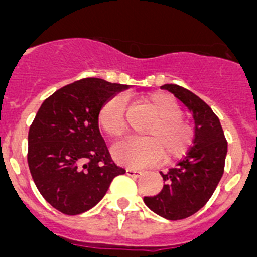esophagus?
<instances>
[{"label": "esophagus", "mask_w": 257, "mask_h": 257, "mask_svg": "<svg viewBox=\"0 0 257 257\" xmlns=\"http://www.w3.org/2000/svg\"><path fill=\"white\" fill-rule=\"evenodd\" d=\"M126 174H128L129 177L138 178V177H141V175H142V172H141V170H138V169L128 168V169H126Z\"/></svg>", "instance_id": "1"}]
</instances>
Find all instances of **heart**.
<instances>
[{"instance_id":"obj_1","label":"heart","mask_w":257,"mask_h":257,"mask_svg":"<svg viewBox=\"0 0 257 257\" xmlns=\"http://www.w3.org/2000/svg\"><path fill=\"white\" fill-rule=\"evenodd\" d=\"M156 115V120L147 128V137H128L112 146V156L123 165L138 166L154 165L165 159L166 161L182 157L191 147L193 129L182 119V107L168 93L157 92L146 98ZM125 102L121 96L108 98L98 112V124L107 136L116 138L125 132Z\"/></svg>"}]
</instances>
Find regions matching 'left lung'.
Returning <instances> with one entry per match:
<instances>
[{
	"mask_svg": "<svg viewBox=\"0 0 257 257\" xmlns=\"http://www.w3.org/2000/svg\"><path fill=\"white\" fill-rule=\"evenodd\" d=\"M191 111L195 138L186 156L169 172H160V193L143 201L155 214L168 220L186 219L206 205L224 173L228 143L220 120L209 105L193 92L177 84H164Z\"/></svg>",
	"mask_w": 257,
	"mask_h": 257,
	"instance_id": "1",
	"label": "left lung"
}]
</instances>
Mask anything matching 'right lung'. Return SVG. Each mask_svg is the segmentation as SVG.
Masks as SVG:
<instances>
[{"label":"right lung","instance_id":"add662e5","mask_svg":"<svg viewBox=\"0 0 257 257\" xmlns=\"http://www.w3.org/2000/svg\"><path fill=\"white\" fill-rule=\"evenodd\" d=\"M129 85L85 78L57 89L41 105L28 134V165L51 206L66 215L92 209L112 179V161L98 128L103 103Z\"/></svg>","mask_w":257,"mask_h":257}]
</instances>
